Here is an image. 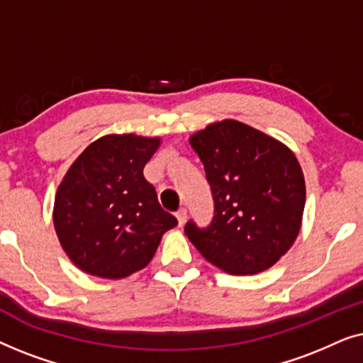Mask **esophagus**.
<instances>
[{"mask_svg":"<svg viewBox=\"0 0 363 363\" xmlns=\"http://www.w3.org/2000/svg\"><path fill=\"white\" fill-rule=\"evenodd\" d=\"M177 220H178V225L180 226H183L185 225V221H186V218H188V213H186V208H180V210H178L177 213Z\"/></svg>","mask_w":363,"mask_h":363,"instance_id":"1","label":"esophagus"}]
</instances>
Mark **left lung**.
Returning a JSON list of instances; mask_svg holds the SVG:
<instances>
[{
  "mask_svg": "<svg viewBox=\"0 0 363 363\" xmlns=\"http://www.w3.org/2000/svg\"><path fill=\"white\" fill-rule=\"evenodd\" d=\"M190 143L205 167L215 215L185 233L203 257L230 274L271 267L294 242L306 205L304 175L289 148L256 128L223 121Z\"/></svg>",
  "mask_w": 363,
  "mask_h": 363,
  "instance_id": "8db88e82",
  "label": "left lung"
}]
</instances>
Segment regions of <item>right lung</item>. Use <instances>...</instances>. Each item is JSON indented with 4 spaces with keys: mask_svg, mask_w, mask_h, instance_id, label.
<instances>
[{
    "mask_svg": "<svg viewBox=\"0 0 363 363\" xmlns=\"http://www.w3.org/2000/svg\"><path fill=\"white\" fill-rule=\"evenodd\" d=\"M158 143L132 133L99 138L59 185L54 226L64 251L84 272L121 279L140 271L163 233L178 225L143 177Z\"/></svg>",
    "mask_w": 363,
    "mask_h": 363,
    "instance_id": "right-lung-1",
    "label": "right lung"
}]
</instances>
